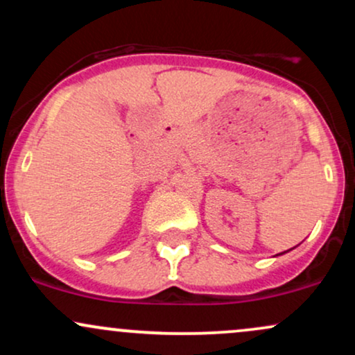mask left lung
Masks as SVG:
<instances>
[{
  "label": "left lung",
  "instance_id": "obj_1",
  "mask_svg": "<svg viewBox=\"0 0 355 355\" xmlns=\"http://www.w3.org/2000/svg\"><path fill=\"white\" fill-rule=\"evenodd\" d=\"M284 254H285V252H284Z\"/></svg>",
  "mask_w": 355,
  "mask_h": 355
}]
</instances>
